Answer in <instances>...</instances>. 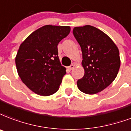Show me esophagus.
I'll return each instance as SVG.
<instances>
[{"label":"esophagus","mask_w":131,"mask_h":131,"mask_svg":"<svg viewBox=\"0 0 131 131\" xmlns=\"http://www.w3.org/2000/svg\"><path fill=\"white\" fill-rule=\"evenodd\" d=\"M74 67H75V65L73 64H71V65H70L69 67V69L70 70H72L74 69Z\"/></svg>","instance_id":"34e87169"}]
</instances>
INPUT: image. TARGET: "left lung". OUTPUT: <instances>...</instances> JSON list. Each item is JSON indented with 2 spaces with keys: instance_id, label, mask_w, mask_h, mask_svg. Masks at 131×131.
<instances>
[{
  "instance_id": "1",
  "label": "left lung",
  "mask_w": 131,
  "mask_h": 131,
  "mask_svg": "<svg viewBox=\"0 0 131 131\" xmlns=\"http://www.w3.org/2000/svg\"><path fill=\"white\" fill-rule=\"evenodd\" d=\"M73 34L82 53V78L78 87L86 94L100 92L112 83L120 67L118 48L101 30L91 25L73 28Z\"/></svg>"
}]
</instances>
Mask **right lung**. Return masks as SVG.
<instances>
[{
  "instance_id": "obj_1",
  "label": "right lung",
  "mask_w": 131,
  "mask_h": 131,
  "mask_svg": "<svg viewBox=\"0 0 131 131\" xmlns=\"http://www.w3.org/2000/svg\"><path fill=\"white\" fill-rule=\"evenodd\" d=\"M71 31L69 26L45 25L31 34L16 57L18 75L33 92L42 96L58 90L66 68L58 58V45Z\"/></svg>"
}]
</instances>
